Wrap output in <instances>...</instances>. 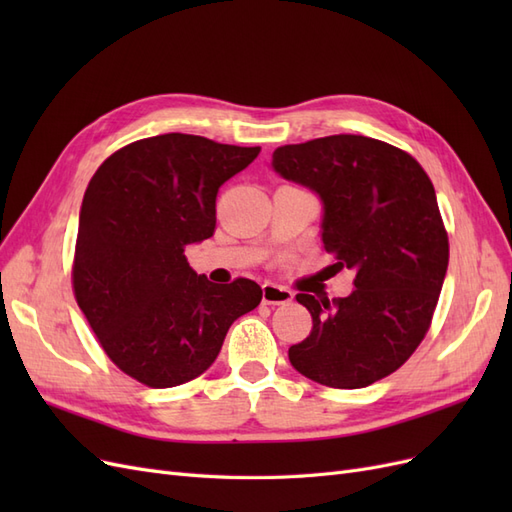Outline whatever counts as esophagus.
<instances>
[{
    "label": "esophagus",
    "mask_w": 512,
    "mask_h": 512,
    "mask_svg": "<svg viewBox=\"0 0 512 512\" xmlns=\"http://www.w3.org/2000/svg\"><path fill=\"white\" fill-rule=\"evenodd\" d=\"M292 297H294L292 290H288L284 286H277L271 282L262 286V303L265 305H286L292 301Z\"/></svg>",
    "instance_id": "34e87169"
}]
</instances>
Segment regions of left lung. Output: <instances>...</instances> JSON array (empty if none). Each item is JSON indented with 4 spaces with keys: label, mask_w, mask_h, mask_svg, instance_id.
<instances>
[{
    "label": "left lung",
    "mask_w": 512,
    "mask_h": 512,
    "mask_svg": "<svg viewBox=\"0 0 512 512\" xmlns=\"http://www.w3.org/2000/svg\"><path fill=\"white\" fill-rule=\"evenodd\" d=\"M271 166L320 198L324 250L337 271H354L344 299L297 294L314 327L290 346V365L333 389H363L404 365L429 329L448 267L436 190L406 151L359 134L277 147Z\"/></svg>",
    "instance_id": "left-lung-1"
}]
</instances>
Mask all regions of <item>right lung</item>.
Returning <instances> with one entry per match:
<instances>
[{
	"label": "right lung",
	"instance_id": "add662e5",
	"mask_svg": "<svg viewBox=\"0 0 512 512\" xmlns=\"http://www.w3.org/2000/svg\"><path fill=\"white\" fill-rule=\"evenodd\" d=\"M258 153L173 132L119 149L91 177L74 294L108 359L134 380L170 389L205 374L230 324L260 303L256 282L213 284L185 258L213 235L220 185Z\"/></svg>",
	"mask_w": 512,
	"mask_h": 512
}]
</instances>
